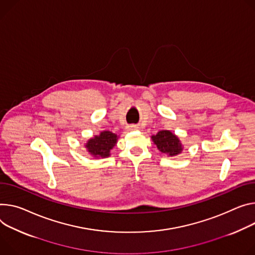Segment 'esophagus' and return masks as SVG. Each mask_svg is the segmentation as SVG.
<instances>
[{
  "mask_svg": "<svg viewBox=\"0 0 255 255\" xmlns=\"http://www.w3.org/2000/svg\"><path fill=\"white\" fill-rule=\"evenodd\" d=\"M137 129H138V127L136 125H129V126H127V130H129V131L137 130Z\"/></svg>",
  "mask_w": 255,
  "mask_h": 255,
  "instance_id": "obj_1",
  "label": "esophagus"
}]
</instances>
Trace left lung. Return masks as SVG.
Masks as SVG:
<instances>
[{
  "instance_id": "left-lung-1",
  "label": "left lung",
  "mask_w": 255,
  "mask_h": 255,
  "mask_svg": "<svg viewBox=\"0 0 255 255\" xmlns=\"http://www.w3.org/2000/svg\"><path fill=\"white\" fill-rule=\"evenodd\" d=\"M151 139L158 150L168 156H175L183 150V145L179 138L169 130L158 131L155 135L151 136Z\"/></svg>"
}]
</instances>
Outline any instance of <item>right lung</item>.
Listing matches in <instances>:
<instances>
[{
	"label": "right lung",
	"instance_id": "obj_1",
	"mask_svg": "<svg viewBox=\"0 0 255 255\" xmlns=\"http://www.w3.org/2000/svg\"><path fill=\"white\" fill-rule=\"evenodd\" d=\"M118 140L117 134L111 131H103L100 135L95 136L85 143L87 151L96 158L108 157L111 154L112 148Z\"/></svg>",
	"mask_w": 255,
	"mask_h": 255
}]
</instances>
